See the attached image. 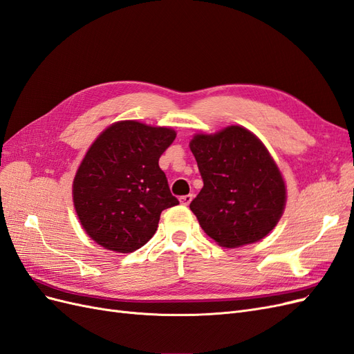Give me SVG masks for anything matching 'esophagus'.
<instances>
[{
	"label": "esophagus",
	"mask_w": 354,
	"mask_h": 354,
	"mask_svg": "<svg viewBox=\"0 0 354 354\" xmlns=\"http://www.w3.org/2000/svg\"><path fill=\"white\" fill-rule=\"evenodd\" d=\"M192 199H194V195L192 194H189V195H185V196H181L180 198V202L183 203V205H189V203L192 202Z\"/></svg>",
	"instance_id": "1"
}]
</instances>
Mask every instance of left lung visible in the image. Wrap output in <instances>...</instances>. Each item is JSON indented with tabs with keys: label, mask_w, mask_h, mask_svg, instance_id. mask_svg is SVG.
Wrapping results in <instances>:
<instances>
[{
	"label": "left lung",
	"mask_w": 354,
	"mask_h": 354,
	"mask_svg": "<svg viewBox=\"0 0 354 354\" xmlns=\"http://www.w3.org/2000/svg\"><path fill=\"white\" fill-rule=\"evenodd\" d=\"M203 187L190 202L201 227L226 248L259 242L281 220L286 187L266 146L241 125L190 140Z\"/></svg>",
	"instance_id": "left-lung-1"
}]
</instances>
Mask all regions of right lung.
Returning a JSON list of instances; mask_svg holds the SVG:
<instances>
[{"label":"right lung","mask_w":354,"mask_h":354,"mask_svg":"<svg viewBox=\"0 0 354 354\" xmlns=\"http://www.w3.org/2000/svg\"><path fill=\"white\" fill-rule=\"evenodd\" d=\"M176 131L137 121L115 122L95 138L75 174V211L103 248L133 252L151 239L160 212L178 205L158 160Z\"/></svg>","instance_id":"1"}]
</instances>
